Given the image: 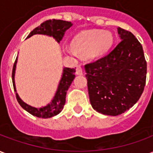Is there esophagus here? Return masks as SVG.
Wrapping results in <instances>:
<instances>
[{"label": "esophagus", "instance_id": "esophagus-1", "mask_svg": "<svg viewBox=\"0 0 153 153\" xmlns=\"http://www.w3.org/2000/svg\"><path fill=\"white\" fill-rule=\"evenodd\" d=\"M75 74H76L77 75H81V74H83V70H82V68H81L79 65H77L76 66Z\"/></svg>", "mask_w": 153, "mask_h": 153}]
</instances>
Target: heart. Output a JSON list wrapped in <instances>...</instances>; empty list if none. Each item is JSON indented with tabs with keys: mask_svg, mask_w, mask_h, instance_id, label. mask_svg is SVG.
Instances as JSON below:
<instances>
[{
	"mask_svg": "<svg viewBox=\"0 0 153 153\" xmlns=\"http://www.w3.org/2000/svg\"><path fill=\"white\" fill-rule=\"evenodd\" d=\"M112 35L108 32L97 30L85 31L74 38L72 47L65 49V53L73 56L97 58L103 56L111 46Z\"/></svg>",
	"mask_w": 153,
	"mask_h": 153,
	"instance_id": "heart-1",
	"label": "heart"
}]
</instances>
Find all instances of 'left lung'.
Instances as JSON below:
<instances>
[{
  "label": "left lung",
  "mask_w": 153,
  "mask_h": 153,
  "mask_svg": "<svg viewBox=\"0 0 153 153\" xmlns=\"http://www.w3.org/2000/svg\"><path fill=\"white\" fill-rule=\"evenodd\" d=\"M121 41L110 53L85 65L91 105L97 112L118 115L137 102L144 90L147 61L131 32L117 28Z\"/></svg>",
  "instance_id": "1"
}]
</instances>
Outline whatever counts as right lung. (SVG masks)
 Segmentation results:
<instances>
[{"label": "right lung", "instance_id": "right-lung-1", "mask_svg": "<svg viewBox=\"0 0 153 153\" xmlns=\"http://www.w3.org/2000/svg\"><path fill=\"white\" fill-rule=\"evenodd\" d=\"M71 26H72V24L70 22L64 21L60 19H49L41 24V25H39L37 28H35L27 38H29L34 34H47L49 36H52L58 42H60L65 34V32L66 31L68 28H70ZM16 61H17V59L15 60L14 66H13V70H12V81H13V86H14L15 92H16L15 85V67H16ZM74 72H75V70L74 68L73 69L64 68L62 78L60 81V84L57 88L56 93L54 97L53 100L51 101V102L48 104L47 106H43L42 108L33 107L24 102L19 98L17 93H16V99L19 103V105L25 111H27L31 115L39 117V118H51L52 116L58 115L64 108L65 103L67 90L70 88V84L75 77Z\"/></svg>", "mask_w": 153, "mask_h": 153}]
</instances>
